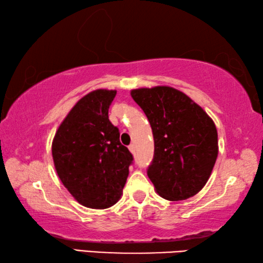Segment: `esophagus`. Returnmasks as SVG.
<instances>
[{
    "instance_id": "1",
    "label": "esophagus",
    "mask_w": 263,
    "mask_h": 263,
    "mask_svg": "<svg viewBox=\"0 0 263 263\" xmlns=\"http://www.w3.org/2000/svg\"><path fill=\"white\" fill-rule=\"evenodd\" d=\"M128 149H130V152H131V153H135V146H133V145H130V146H128Z\"/></svg>"
}]
</instances>
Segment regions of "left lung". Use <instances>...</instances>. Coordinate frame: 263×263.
Here are the masks:
<instances>
[{"instance_id": "8db88e82", "label": "left lung", "mask_w": 263, "mask_h": 263, "mask_svg": "<svg viewBox=\"0 0 263 263\" xmlns=\"http://www.w3.org/2000/svg\"><path fill=\"white\" fill-rule=\"evenodd\" d=\"M154 138V158L147 169L157 193L183 201L206 184L218 157L215 122L202 106L168 86L132 89Z\"/></svg>"}]
</instances>
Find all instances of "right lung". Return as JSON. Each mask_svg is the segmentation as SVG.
<instances>
[{
    "mask_svg": "<svg viewBox=\"0 0 263 263\" xmlns=\"http://www.w3.org/2000/svg\"><path fill=\"white\" fill-rule=\"evenodd\" d=\"M117 91L96 89L77 102L52 141L57 174L81 205L106 209L121 199L132 154L109 121Z\"/></svg>",
    "mask_w": 263,
    "mask_h": 263,
    "instance_id": "1",
    "label": "right lung"
}]
</instances>
